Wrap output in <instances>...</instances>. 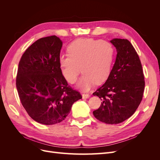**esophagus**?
Returning <instances> with one entry per match:
<instances>
[{"instance_id":"obj_1","label":"esophagus","mask_w":160,"mask_h":160,"mask_svg":"<svg viewBox=\"0 0 160 160\" xmlns=\"http://www.w3.org/2000/svg\"><path fill=\"white\" fill-rule=\"evenodd\" d=\"M90 97V95L89 94H83L82 95V98L83 99H88Z\"/></svg>"}]
</instances>
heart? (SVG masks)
<instances>
[{"label": "heart", "mask_w": 160, "mask_h": 160, "mask_svg": "<svg viewBox=\"0 0 160 160\" xmlns=\"http://www.w3.org/2000/svg\"><path fill=\"white\" fill-rule=\"evenodd\" d=\"M68 55H60L59 63L62 75L73 84L81 72L77 86L83 91H89L95 83L105 82L112 69L114 48L110 42L91 38H81L67 47Z\"/></svg>", "instance_id": "1"}]
</instances>
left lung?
Here are the masks:
<instances>
[{"instance_id":"8db88e82","label":"left lung","mask_w":160,"mask_h":160,"mask_svg":"<svg viewBox=\"0 0 160 160\" xmlns=\"http://www.w3.org/2000/svg\"><path fill=\"white\" fill-rule=\"evenodd\" d=\"M116 49L115 63L105 83L93 93L102 101L93 113L107 124H118L132 116L142 100L145 88L141 61L127 39L110 41Z\"/></svg>"}]
</instances>
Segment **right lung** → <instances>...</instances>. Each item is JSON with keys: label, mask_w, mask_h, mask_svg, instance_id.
Listing matches in <instances>:
<instances>
[{"label": "right lung", "mask_w": 160, "mask_h": 160, "mask_svg": "<svg viewBox=\"0 0 160 160\" xmlns=\"http://www.w3.org/2000/svg\"><path fill=\"white\" fill-rule=\"evenodd\" d=\"M62 42L55 35L39 38L19 62L16 85L28 115L44 125L61 122L82 97L67 86L59 63Z\"/></svg>", "instance_id": "right-lung-1"}]
</instances>
